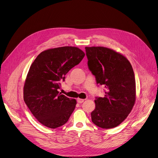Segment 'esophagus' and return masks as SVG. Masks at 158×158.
<instances>
[{
	"mask_svg": "<svg viewBox=\"0 0 158 158\" xmlns=\"http://www.w3.org/2000/svg\"><path fill=\"white\" fill-rule=\"evenodd\" d=\"M84 99H82V98H78L77 99V102L78 103H79V104H81V103H82L84 102Z\"/></svg>",
	"mask_w": 158,
	"mask_h": 158,
	"instance_id": "34e87169",
	"label": "esophagus"
}]
</instances>
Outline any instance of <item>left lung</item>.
<instances>
[{"label": "left lung", "mask_w": 158, "mask_h": 158, "mask_svg": "<svg viewBox=\"0 0 158 158\" xmlns=\"http://www.w3.org/2000/svg\"><path fill=\"white\" fill-rule=\"evenodd\" d=\"M89 70L97 84L106 88L104 97H95V109L91 113L97 126H118L131 111L136 100L133 69L127 58L103 47H85Z\"/></svg>", "instance_id": "1"}]
</instances>
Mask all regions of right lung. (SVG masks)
Segmentation results:
<instances>
[{"label":"right lung","mask_w":158,"mask_h":158,"mask_svg":"<svg viewBox=\"0 0 158 158\" xmlns=\"http://www.w3.org/2000/svg\"><path fill=\"white\" fill-rule=\"evenodd\" d=\"M85 55L77 47H58L41 52L32 63L23 87V100L45 126L55 129L69 120L77 102L59 93L60 81H64L65 75Z\"/></svg>","instance_id":"right-lung-1"}]
</instances>
